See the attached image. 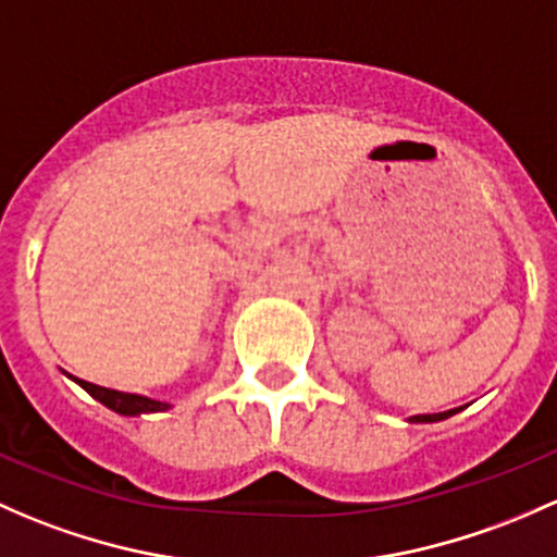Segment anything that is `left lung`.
Wrapping results in <instances>:
<instances>
[{"label": "left lung", "mask_w": 557, "mask_h": 557, "mask_svg": "<svg viewBox=\"0 0 557 557\" xmlns=\"http://www.w3.org/2000/svg\"><path fill=\"white\" fill-rule=\"evenodd\" d=\"M461 408H450V411H443V413H419V417H411L408 421L411 424H432V421H443L448 417H454V413H459Z\"/></svg>", "instance_id": "8db88e82"}]
</instances>
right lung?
Wrapping results in <instances>:
<instances>
[{"mask_svg": "<svg viewBox=\"0 0 557 557\" xmlns=\"http://www.w3.org/2000/svg\"><path fill=\"white\" fill-rule=\"evenodd\" d=\"M74 379V376H69ZM82 389L90 392L98 403L111 408L114 413H122V417H140V413H160L171 408V403H162L154 400V397H146V395H133V392H120V389H109V386H98L85 382V379H74Z\"/></svg>", "mask_w": 557, "mask_h": 557, "instance_id": "add662e5", "label": "right lung"}]
</instances>
